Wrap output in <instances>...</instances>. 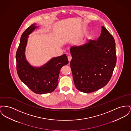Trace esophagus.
Listing matches in <instances>:
<instances>
[{"label": "esophagus", "mask_w": 131, "mask_h": 131, "mask_svg": "<svg viewBox=\"0 0 131 131\" xmlns=\"http://www.w3.org/2000/svg\"><path fill=\"white\" fill-rule=\"evenodd\" d=\"M72 59V56H68V61L69 62H70V61L71 60V59Z\"/></svg>", "instance_id": "obj_1"}]
</instances>
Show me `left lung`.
Wrapping results in <instances>:
<instances>
[{"label":"left lung","instance_id":"8db88e82","mask_svg":"<svg viewBox=\"0 0 131 131\" xmlns=\"http://www.w3.org/2000/svg\"><path fill=\"white\" fill-rule=\"evenodd\" d=\"M70 62L74 84L82 92L100 90L111 79L116 64L115 42L103 26L97 40H90L81 46L70 49Z\"/></svg>","mask_w":131,"mask_h":131}]
</instances>
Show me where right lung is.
Listing matches in <instances>:
<instances>
[{"mask_svg":"<svg viewBox=\"0 0 131 131\" xmlns=\"http://www.w3.org/2000/svg\"><path fill=\"white\" fill-rule=\"evenodd\" d=\"M36 24L31 25L21 36L16 59L17 72L20 79L37 94L52 92L58 84V78L62 66L69 62L66 54L53 58L41 67H33L27 61L25 56L28 35L37 28Z\"/></svg>","mask_w":131,"mask_h":131,"instance_id":"1","label":"right lung"}]
</instances>
